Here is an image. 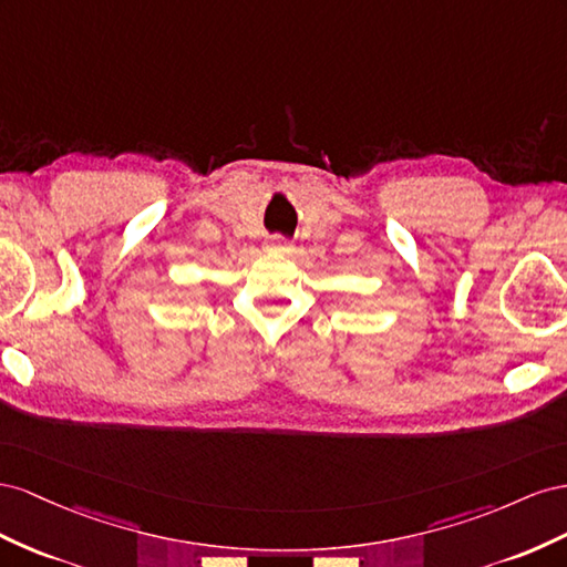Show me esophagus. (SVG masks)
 <instances>
[{
	"instance_id": "esophagus-1",
	"label": "esophagus",
	"mask_w": 567,
	"mask_h": 567,
	"mask_svg": "<svg viewBox=\"0 0 567 567\" xmlns=\"http://www.w3.org/2000/svg\"><path fill=\"white\" fill-rule=\"evenodd\" d=\"M266 249L275 251V254H287L289 249H292V245H289V241L282 239V237H272L268 245H266Z\"/></svg>"
}]
</instances>
